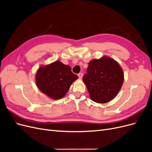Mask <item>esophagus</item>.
Wrapping results in <instances>:
<instances>
[{
  "label": "esophagus",
  "instance_id": "34e87169",
  "mask_svg": "<svg viewBox=\"0 0 152 152\" xmlns=\"http://www.w3.org/2000/svg\"><path fill=\"white\" fill-rule=\"evenodd\" d=\"M78 77H79V79H82V77H83V73H79V74H78Z\"/></svg>",
  "mask_w": 152,
  "mask_h": 152
}]
</instances>
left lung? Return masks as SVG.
<instances>
[{"mask_svg":"<svg viewBox=\"0 0 152 152\" xmlns=\"http://www.w3.org/2000/svg\"><path fill=\"white\" fill-rule=\"evenodd\" d=\"M82 79L91 99L96 103H105L115 97L121 89L124 73L117 61L104 56L89 61Z\"/></svg>","mask_w":152,"mask_h":152,"instance_id":"8db88e82","label":"left lung"}]
</instances>
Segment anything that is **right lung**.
I'll return each instance as SVG.
<instances>
[{"mask_svg": "<svg viewBox=\"0 0 152 152\" xmlns=\"http://www.w3.org/2000/svg\"><path fill=\"white\" fill-rule=\"evenodd\" d=\"M78 79L71 67L56 61L40 67L36 75V84L45 94L54 99L65 96L73 82Z\"/></svg>", "mask_w": 152, "mask_h": 152, "instance_id": "add662e5", "label": "right lung"}]
</instances>
